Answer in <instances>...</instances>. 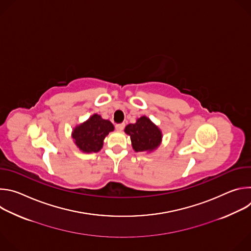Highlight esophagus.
<instances>
[{"instance_id": "34e87169", "label": "esophagus", "mask_w": 251, "mask_h": 251, "mask_svg": "<svg viewBox=\"0 0 251 251\" xmlns=\"http://www.w3.org/2000/svg\"><path fill=\"white\" fill-rule=\"evenodd\" d=\"M124 127H125V124H124V123H121V124H117V125L115 126V128H116V130H117L118 132H121V131H123Z\"/></svg>"}]
</instances>
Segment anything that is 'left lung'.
Wrapping results in <instances>:
<instances>
[{
	"label": "left lung",
	"mask_w": 251,
	"mask_h": 251,
	"mask_svg": "<svg viewBox=\"0 0 251 251\" xmlns=\"http://www.w3.org/2000/svg\"><path fill=\"white\" fill-rule=\"evenodd\" d=\"M124 132L130 136L135 152L151 153L161 145L163 134L161 129L147 116H141L136 123L125 127Z\"/></svg>",
	"instance_id": "obj_1"
}]
</instances>
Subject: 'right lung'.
Here are the masks:
<instances>
[{
  "label": "right lung",
  "instance_id": "obj_1",
  "mask_svg": "<svg viewBox=\"0 0 251 251\" xmlns=\"http://www.w3.org/2000/svg\"><path fill=\"white\" fill-rule=\"evenodd\" d=\"M112 131H114V126L109 120H105L94 113L73 129L71 137L82 153H97L103 147L105 137Z\"/></svg>",
  "mask_w": 251,
  "mask_h": 251
}]
</instances>
